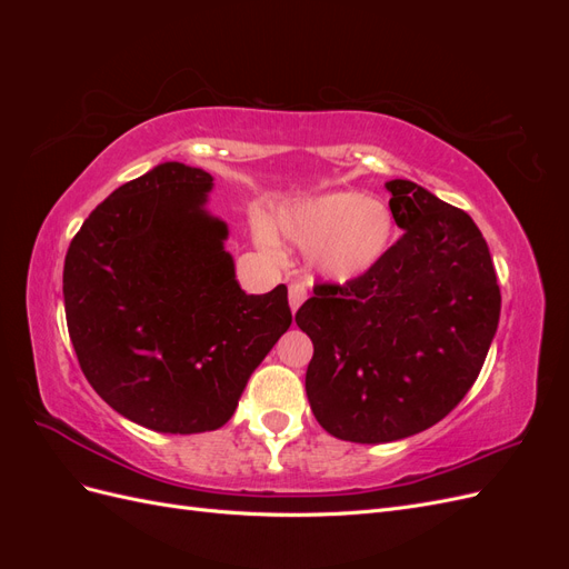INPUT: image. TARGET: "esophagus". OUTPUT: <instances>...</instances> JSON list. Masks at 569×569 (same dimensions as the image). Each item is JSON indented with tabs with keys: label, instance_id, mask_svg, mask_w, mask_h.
<instances>
[{
	"label": "esophagus",
	"instance_id": "esophagus-1",
	"mask_svg": "<svg viewBox=\"0 0 569 569\" xmlns=\"http://www.w3.org/2000/svg\"><path fill=\"white\" fill-rule=\"evenodd\" d=\"M306 301V287L303 284H299V282H295L289 287V308H291V313H297L299 311V306Z\"/></svg>",
	"mask_w": 569,
	"mask_h": 569
}]
</instances>
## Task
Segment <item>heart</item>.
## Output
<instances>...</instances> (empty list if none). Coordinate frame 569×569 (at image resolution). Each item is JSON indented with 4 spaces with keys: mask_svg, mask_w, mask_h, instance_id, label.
Returning a JSON list of instances; mask_svg holds the SVG:
<instances>
[{
    "mask_svg": "<svg viewBox=\"0 0 569 569\" xmlns=\"http://www.w3.org/2000/svg\"><path fill=\"white\" fill-rule=\"evenodd\" d=\"M270 232L297 249H308V268L320 280L347 284L380 268L396 242V218L380 199L353 189H335L291 201L272 216ZM268 232L258 242L274 249Z\"/></svg>",
    "mask_w": 569,
    "mask_h": 569,
    "instance_id": "heart-1",
    "label": "heart"
}]
</instances>
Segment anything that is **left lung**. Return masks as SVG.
I'll return each mask as SVG.
<instances>
[{
  "label": "left lung",
  "mask_w": 569,
  "mask_h": 569,
  "mask_svg": "<svg viewBox=\"0 0 569 569\" xmlns=\"http://www.w3.org/2000/svg\"><path fill=\"white\" fill-rule=\"evenodd\" d=\"M403 237L363 280L318 284L297 313L313 341L306 393L325 432L387 443L437 425L470 391L501 316L475 220L410 180H389Z\"/></svg>",
  "instance_id": "8db88e82"
}]
</instances>
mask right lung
I'll list each match as a JSON object with an SVG mask.
<instances>
[{
    "mask_svg": "<svg viewBox=\"0 0 569 569\" xmlns=\"http://www.w3.org/2000/svg\"><path fill=\"white\" fill-rule=\"evenodd\" d=\"M211 173L166 161L118 187L73 237L66 322L92 389L163 435L226 425L251 372L289 330L287 287L247 295L206 203Z\"/></svg>",
    "mask_w": 569,
    "mask_h": 569,
    "instance_id": "1",
    "label": "right lung"
}]
</instances>
